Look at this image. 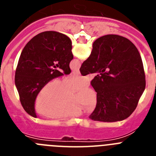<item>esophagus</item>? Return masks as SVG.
Segmentation results:
<instances>
[{
	"instance_id": "1",
	"label": "esophagus",
	"mask_w": 156,
	"mask_h": 156,
	"mask_svg": "<svg viewBox=\"0 0 156 156\" xmlns=\"http://www.w3.org/2000/svg\"><path fill=\"white\" fill-rule=\"evenodd\" d=\"M72 73L73 74V75H80V73L79 69H76V70H73Z\"/></svg>"
}]
</instances>
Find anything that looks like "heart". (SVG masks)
<instances>
[{"label":"heart","mask_w":156,"mask_h":156,"mask_svg":"<svg viewBox=\"0 0 156 156\" xmlns=\"http://www.w3.org/2000/svg\"><path fill=\"white\" fill-rule=\"evenodd\" d=\"M88 83V79L83 76L70 77L62 83L59 80L49 81L37 94L36 111L51 119L78 116L82 114V108L91 112L97 105V96L92 89L84 88L77 92L74 98L71 94Z\"/></svg>","instance_id":"b5f03b06"}]
</instances>
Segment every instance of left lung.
Listing matches in <instances>:
<instances>
[{"instance_id":"8db88e82","label":"left lung","mask_w":156,"mask_h":156,"mask_svg":"<svg viewBox=\"0 0 156 156\" xmlns=\"http://www.w3.org/2000/svg\"><path fill=\"white\" fill-rule=\"evenodd\" d=\"M73 58L71 40L58 32H43L27 43L19 57L15 83L29 115L37 118L34 104L37 94L54 78L69 74Z\"/></svg>"}]
</instances>
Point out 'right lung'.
Listing matches in <instances>:
<instances>
[{"label": "right lung", "instance_id": "add662e5", "mask_svg": "<svg viewBox=\"0 0 156 156\" xmlns=\"http://www.w3.org/2000/svg\"><path fill=\"white\" fill-rule=\"evenodd\" d=\"M80 71L82 76L98 73L90 82L97 92V105L89 116L92 120L112 122L126 119L145 89L140 53L122 36L109 34L96 40Z\"/></svg>", "mask_w": 156, "mask_h": 156}]
</instances>
